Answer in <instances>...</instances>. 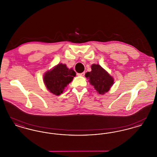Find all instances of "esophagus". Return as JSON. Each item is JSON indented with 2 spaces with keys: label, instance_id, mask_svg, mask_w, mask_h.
<instances>
[{
  "label": "esophagus",
  "instance_id": "34e87169",
  "mask_svg": "<svg viewBox=\"0 0 157 157\" xmlns=\"http://www.w3.org/2000/svg\"><path fill=\"white\" fill-rule=\"evenodd\" d=\"M77 75L78 76H83L84 75H85V72H82V73H81V74H77Z\"/></svg>",
  "mask_w": 157,
  "mask_h": 157
}]
</instances>
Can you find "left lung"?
Wrapping results in <instances>:
<instances>
[{"instance_id":"left-lung-1","label":"left lung","mask_w":157,"mask_h":157,"mask_svg":"<svg viewBox=\"0 0 157 157\" xmlns=\"http://www.w3.org/2000/svg\"><path fill=\"white\" fill-rule=\"evenodd\" d=\"M91 69L85 74L90 83L99 94L108 92L113 84V78L98 64L92 65Z\"/></svg>"}]
</instances>
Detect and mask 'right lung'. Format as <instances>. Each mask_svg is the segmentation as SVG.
<instances>
[{
	"instance_id": "right-lung-1",
	"label": "right lung",
	"mask_w": 157,
	"mask_h": 157,
	"mask_svg": "<svg viewBox=\"0 0 157 157\" xmlns=\"http://www.w3.org/2000/svg\"><path fill=\"white\" fill-rule=\"evenodd\" d=\"M75 76L76 73L72 68L69 69L65 64L59 63L45 73L44 82L49 92L59 95Z\"/></svg>"
}]
</instances>
